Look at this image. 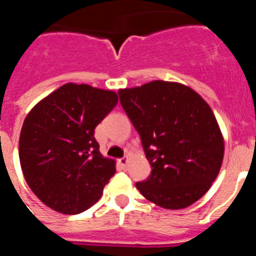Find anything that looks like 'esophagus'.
<instances>
[{
    "mask_svg": "<svg viewBox=\"0 0 256 256\" xmlns=\"http://www.w3.org/2000/svg\"><path fill=\"white\" fill-rule=\"evenodd\" d=\"M128 162H130V158H128V156H124V158L119 159V164H120L122 168H126Z\"/></svg>",
    "mask_w": 256,
    "mask_h": 256,
    "instance_id": "esophagus-1",
    "label": "esophagus"
}]
</instances>
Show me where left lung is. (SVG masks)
I'll list each match as a JSON object with an SVG mask.
<instances>
[{
	"instance_id": "obj_1",
	"label": "left lung",
	"mask_w": 256,
	"mask_h": 256,
	"mask_svg": "<svg viewBox=\"0 0 256 256\" xmlns=\"http://www.w3.org/2000/svg\"><path fill=\"white\" fill-rule=\"evenodd\" d=\"M118 94L152 168L136 187L165 209L196 202L216 180L224 155L223 136L206 101L187 86L164 80Z\"/></svg>"
}]
</instances>
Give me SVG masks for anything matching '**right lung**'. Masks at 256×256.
<instances>
[{
    "label": "right lung",
    "mask_w": 256,
    "mask_h": 256,
    "mask_svg": "<svg viewBox=\"0 0 256 256\" xmlns=\"http://www.w3.org/2000/svg\"><path fill=\"white\" fill-rule=\"evenodd\" d=\"M118 102L112 91L66 83L32 108L22 123L19 158L28 186L44 205L79 214L98 201L115 174L94 128Z\"/></svg>",
    "instance_id": "right-lung-1"
}]
</instances>
